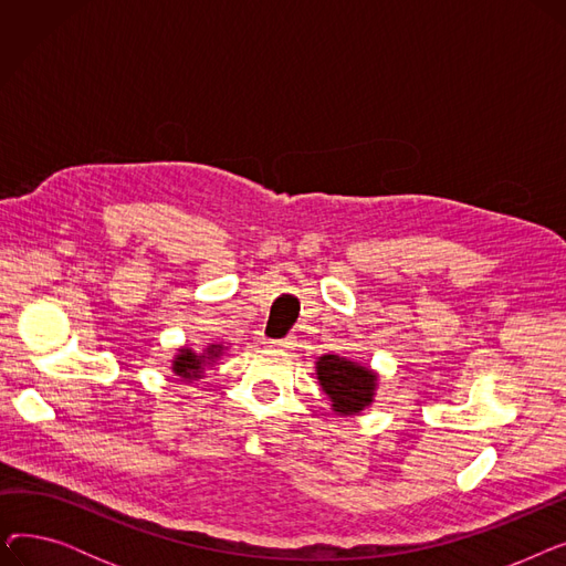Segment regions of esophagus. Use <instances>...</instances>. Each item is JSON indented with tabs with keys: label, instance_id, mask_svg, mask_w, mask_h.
I'll list each match as a JSON object with an SVG mask.
<instances>
[{
	"label": "esophagus",
	"instance_id": "obj_1",
	"mask_svg": "<svg viewBox=\"0 0 566 566\" xmlns=\"http://www.w3.org/2000/svg\"><path fill=\"white\" fill-rule=\"evenodd\" d=\"M273 348H280V350H291L295 346V337H284V339H275L271 342Z\"/></svg>",
	"mask_w": 566,
	"mask_h": 566
}]
</instances>
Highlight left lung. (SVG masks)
<instances>
[{"label":"left lung","mask_w":566,"mask_h":566,"mask_svg":"<svg viewBox=\"0 0 566 566\" xmlns=\"http://www.w3.org/2000/svg\"><path fill=\"white\" fill-rule=\"evenodd\" d=\"M316 380L321 390L328 395L331 410L337 418H353L365 412L378 390V371L369 365L355 363L335 353H325L316 358Z\"/></svg>","instance_id":"left-lung-1"}]
</instances>
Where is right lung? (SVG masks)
<instances>
[{
	"instance_id": "obj_1",
	"label": "right lung",
	"mask_w": 566,
	"mask_h": 566,
	"mask_svg": "<svg viewBox=\"0 0 566 566\" xmlns=\"http://www.w3.org/2000/svg\"><path fill=\"white\" fill-rule=\"evenodd\" d=\"M227 348L229 346L224 342H213L203 346L201 350H192L190 346H178L171 358V371L186 382L199 380L203 378L208 367H213L222 358Z\"/></svg>"
}]
</instances>
